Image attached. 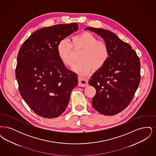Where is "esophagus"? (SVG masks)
I'll list each match as a JSON object with an SVG mask.
<instances>
[{"mask_svg": "<svg viewBox=\"0 0 156 156\" xmlns=\"http://www.w3.org/2000/svg\"><path fill=\"white\" fill-rule=\"evenodd\" d=\"M88 80L86 78H82L81 76L78 77V85L80 87H86L88 86Z\"/></svg>", "mask_w": 156, "mask_h": 156, "instance_id": "34e87169", "label": "esophagus"}]
</instances>
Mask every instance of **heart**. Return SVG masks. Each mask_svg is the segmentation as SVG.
Wrapping results in <instances>:
<instances>
[{
	"mask_svg": "<svg viewBox=\"0 0 156 156\" xmlns=\"http://www.w3.org/2000/svg\"><path fill=\"white\" fill-rule=\"evenodd\" d=\"M82 51L79 59L72 69L82 76L89 74L93 69L98 71L104 67L109 58L107 44L90 32L85 31L71 37V43L67 39H62L57 45V54L63 64L72 65L73 51Z\"/></svg>",
	"mask_w": 156,
	"mask_h": 156,
	"instance_id": "1",
	"label": "heart"
}]
</instances>
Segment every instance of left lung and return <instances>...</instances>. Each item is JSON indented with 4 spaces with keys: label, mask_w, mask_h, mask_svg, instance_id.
<instances>
[{
    "label": "left lung",
    "mask_w": 156,
    "mask_h": 156,
    "mask_svg": "<svg viewBox=\"0 0 156 156\" xmlns=\"http://www.w3.org/2000/svg\"><path fill=\"white\" fill-rule=\"evenodd\" d=\"M107 44L109 58L91 77L89 84L96 89L92 104L97 111L112 116L131 102L140 81V62L136 52L115 34L104 29L88 27Z\"/></svg>",
    "instance_id": "1"
}]
</instances>
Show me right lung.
<instances>
[{
  "label": "right lung",
  "instance_id": "right-lung-1",
  "mask_svg": "<svg viewBox=\"0 0 156 156\" xmlns=\"http://www.w3.org/2000/svg\"><path fill=\"white\" fill-rule=\"evenodd\" d=\"M78 29L76 23L57 24L34 31L17 55L16 77L21 96L37 115L51 119L66 111L78 76L57 54L59 41Z\"/></svg>",
  "mask_w": 156,
  "mask_h": 156
}]
</instances>
